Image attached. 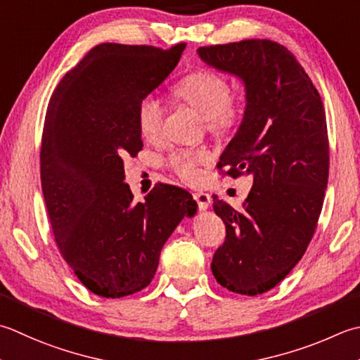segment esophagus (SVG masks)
Masks as SVG:
<instances>
[{
	"label": "esophagus",
	"mask_w": 360,
	"mask_h": 360,
	"mask_svg": "<svg viewBox=\"0 0 360 360\" xmlns=\"http://www.w3.org/2000/svg\"><path fill=\"white\" fill-rule=\"evenodd\" d=\"M193 198L196 200V202H198V206L201 210H206L209 206H210V195L209 193H195Z\"/></svg>",
	"instance_id": "34e87169"
}]
</instances>
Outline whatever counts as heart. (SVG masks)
Segmentation results:
<instances>
[{
    "instance_id": "heart-1",
    "label": "heart",
    "mask_w": 360,
    "mask_h": 360,
    "mask_svg": "<svg viewBox=\"0 0 360 360\" xmlns=\"http://www.w3.org/2000/svg\"><path fill=\"white\" fill-rule=\"evenodd\" d=\"M178 101L198 112L206 123L207 129L215 134L231 131L242 117L243 96L231 95L228 79L215 72H195L184 77L173 89ZM165 118V105L158 96L146 95L137 108L139 131L148 140L158 139L162 132ZM210 162L206 150H178L168 158V164L190 184L201 179V165Z\"/></svg>"
}]
</instances>
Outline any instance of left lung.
I'll use <instances>...</instances> for the list:
<instances>
[{
  "label": "left lung",
  "instance_id": "8db88e82",
  "mask_svg": "<svg viewBox=\"0 0 360 360\" xmlns=\"http://www.w3.org/2000/svg\"><path fill=\"white\" fill-rule=\"evenodd\" d=\"M200 59L245 87V110L218 167L252 176L242 209L214 196L226 224L212 264L217 283L240 295L279 284L306 252L329 174L326 115L311 77L283 45L242 40L201 46Z\"/></svg>",
  "mask_w": 360,
  "mask_h": 360
}]
</instances>
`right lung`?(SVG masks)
<instances>
[{"instance_id":"right-lung-1","label":"right lung","mask_w":360,"mask_h":360,"mask_svg":"<svg viewBox=\"0 0 360 360\" xmlns=\"http://www.w3.org/2000/svg\"><path fill=\"white\" fill-rule=\"evenodd\" d=\"M186 45L101 44L58 84L40 150L41 190L63 260L90 292L122 298L156 274L160 251L198 204L159 184L134 202L123 158L142 150L139 103L178 65Z\"/></svg>"}]
</instances>
